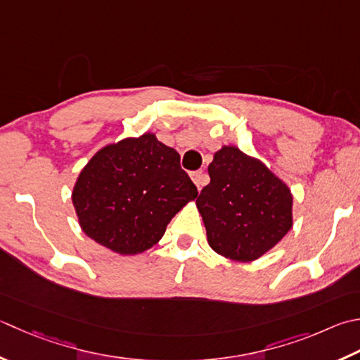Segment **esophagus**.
I'll list each match as a JSON object with an SVG mask.
<instances>
[{
	"mask_svg": "<svg viewBox=\"0 0 360 360\" xmlns=\"http://www.w3.org/2000/svg\"><path fill=\"white\" fill-rule=\"evenodd\" d=\"M192 181L195 182V186L198 187V190H201L202 186L207 184L209 178H207V174H204L202 172H195V173H192Z\"/></svg>",
	"mask_w": 360,
	"mask_h": 360,
	"instance_id": "1",
	"label": "esophagus"
}]
</instances>
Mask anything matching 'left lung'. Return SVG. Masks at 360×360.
Masks as SVG:
<instances>
[{"label":"left lung","mask_w":360,"mask_h":360,"mask_svg":"<svg viewBox=\"0 0 360 360\" xmlns=\"http://www.w3.org/2000/svg\"><path fill=\"white\" fill-rule=\"evenodd\" d=\"M207 170L210 182L196 198V207L218 255L251 262L290 231V188L259 159L237 146H223Z\"/></svg>","instance_id":"obj_1"}]
</instances>
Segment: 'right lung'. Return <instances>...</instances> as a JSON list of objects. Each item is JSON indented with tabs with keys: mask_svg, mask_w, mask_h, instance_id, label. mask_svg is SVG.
<instances>
[{
	"mask_svg": "<svg viewBox=\"0 0 360 360\" xmlns=\"http://www.w3.org/2000/svg\"><path fill=\"white\" fill-rule=\"evenodd\" d=\"M196 195L178 151L146 132L101 148L77 176L72 200L86 236L132 256L156 245Z\"/></svg>",
	"mask_w": 360,
	"mask_h": 360,
	"instance_id": "right-lung-1",
	"label": "right lung"
}]
</instances>
